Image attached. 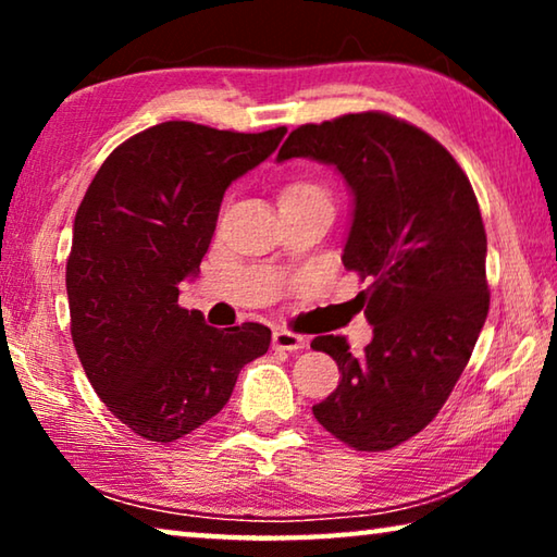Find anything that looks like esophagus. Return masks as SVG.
I'll list each match as a JSON object with an SVG mask.
<instances>
[{
	"mask_svg": "<svg viewBox=\"0 0 557 557\" xmlns=\"http://www.w3.org/2000/svg\"><path fill=\"white\" fill-rule=\"evenodd\" d=\"M272 346L280 348V351H301V348H307V338L287 332V329H280V332L272 334Z\"/></svg>",
	"mask_w": 557,
	"mask_h": 557,
	"instance_id": "esophagus-1",
	"label": "esophagus"
}]
</instances>
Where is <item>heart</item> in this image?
Here are the masks:
<instances>
[{"label":"heart","mask_w":557,"mask_h":557,"mask_svg":"<svg viewBox=\"0 0 557 557\" xmlns=\"http://www.w3.org/2000/svg\"><path fill=\"white\" fill-rule=\"evenodd\" d=\"M280 201H326L332 203V194L329 188L317 182V178H295L285 188H282Z\"/></svg>","instance_id":"heart-1"}]
</instances>
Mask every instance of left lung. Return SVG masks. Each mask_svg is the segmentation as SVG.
I'll use <instances>...</instances> for the list:
<instances>
[{"label":"left lung","mask_w":557,"mask_h":557,"mask_svg":"<svg viewBox=\"0 0 557 557\" xmlns=\"http://www.w3.org/2000/svg\"><path fill=\"white\" fill-rule=\"evenodd\" d=\"M336 166L354 194L344 268L369 282L373 324L361 356L346 336H317L342 383L312 412L358 451L425 430L449 398L488 314L486 231L474 188L445 147L410 122L369 110L301 125L277 159Z\"/></svg>","instance_id":"obj_1"}]
</instances>
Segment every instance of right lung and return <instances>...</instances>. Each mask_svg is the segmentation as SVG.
<instances>
[{
	"mask_svg": "<svg viewBox=\"0 0 557 557\" xmlns=\"http://www.w3.org/2000/svg\"><path fill=\"white\" fill-rule=\"evenodd\" d=\"M285 132L162 122L112 149L83 196L65 265L73 346L100 400L139 437L166 445L201 428L243 366L268 354V326H209L178 305V285L199 272L225 188Z\"/></svg>",
	"mask_w": 557,
	"mask_h": 557,
	"instance_id": "obj_1",
	"label": "right lung"
}]
</instances>
